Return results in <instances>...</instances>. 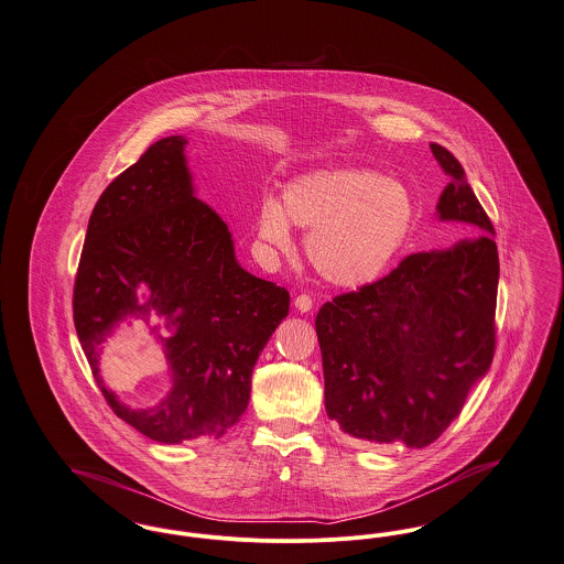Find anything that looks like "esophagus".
Returning a JSON list of instances; mask_svg holds the SVG:
<instances>
[{
	"label": "esophagus",
	"mask_w": 564,
	"mask_h": 564,
	"mask_svg": "<svg viewBox=\"0 0 564 564\" xmlns=\"http://www.w3.org/2000/svg\"><path fill=\"white\" fill-rule=\"evenodd\" d=\"M294 307L301 313H310L313 310V301L310 294H301L294 299Z\"/></svg>",
	"instance_id": "34e87169"
}]
</instances>
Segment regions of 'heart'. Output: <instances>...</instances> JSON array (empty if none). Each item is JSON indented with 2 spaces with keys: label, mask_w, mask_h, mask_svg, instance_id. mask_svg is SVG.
Returning <instances> with one entry per match:
<instances>
[{
  "label": "heart",
  "mask_w": 564,
  "mask_h": 564,
  "mask_svg": "<svg viewBox=\"0 0 564 564\" xmlns=\"http://www.w3.org/2000/svg\"><path fill=\"white\" fill-rule=\"evenodd\" d=\"M415 220L411 192L372 171H317L290 182L279 200H263L259 238L274 251L292 247L290 225L307 236L313 268L335 285H364L400 251Z\"/></svg>",
  "instance_id": "obj_1"
}]
</instances>
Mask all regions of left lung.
Here are the masks:
<instances>
[{
  "label": "left lung",
  "instance_id": "1",
  "mask_svg": "<svg viewBox=\"0 0 564 564\" xmlns=\"http://www.w3.org/2000/svg\"><path fill=\"white\" fill-rule=\"evenodd\" d=\"M431 151L449 177L438 220L482 234L445 251L413 252L315 317L326 413L350 437L372 443L431 445L458 417L496 352V231L460 162L435 142Z\"/></svg>",
  "mask_w": 564,
  "mask_h": 564
}]
</instances>
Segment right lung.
<instances>
[{"instance_id": "add662e5", "label": "right lung", "mask_w": 564, "mask_h": 564, "mask_svg": "<svg viewBox=\"0 0 564 564\" xmlns=\"http://www.w3.org/2000/svg\"><path fill=\"white\" fill-rule=\"evenodd\" d=\"M184 135L151 144L99 196L73 290L82 350L110 409L144 437H223L247 411L259 352L290 312V292L247 272L225 220L194 196ZM147 291V304L139 292ZM167 317L172 389L131 410L102 384L100 344L127 314Z\"/></svg>"}]
</instances>
